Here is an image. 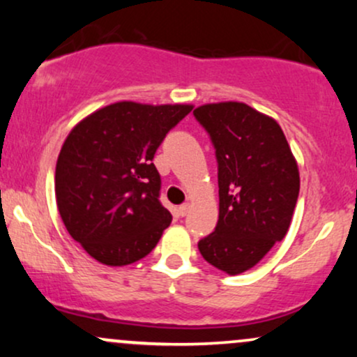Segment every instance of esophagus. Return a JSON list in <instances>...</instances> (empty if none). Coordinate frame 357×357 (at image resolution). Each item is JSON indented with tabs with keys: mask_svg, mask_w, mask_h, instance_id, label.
Wrapping results in <instances>:
<instances>
[{
	"mask_svg": "<svg viewBox=\"0 0 357 357\" xmlns=\"http://www.w3.org/2000/svg\"><path fill=\"white\" fill-rule=\"evenodd\" d=\"M188 213H190V204H181V206L178 208V215L179 216H186Z\"/></svg>",
	"mask_w": 357,
	"mask_h": 357,
	"instance_id": "obj_1",
	"label": "esophagus"
}]
</instances>
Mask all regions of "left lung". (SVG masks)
<instances>
[{"label": "left lung", "mask_w": 357, "mask_h": 357, "mask_svg": "<svg viewBox=\"0 0 357 357\" xmlns=\"http://www.w3.org/2000/svg\"><path fill=\"white\" fill-rule=\"evenodd\" d=\"M218 161L220 215L199 240L204 260L228 275L255 267L287 235L301 190L297 161L275 119L243 102L192 110Z\"/></svg>", "instance_id": "left-lung-1"}]
</instances>
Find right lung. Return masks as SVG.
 Segmentation results:
<instances>
[{
  "label": "right lung",
  "mask_w": 357,
  "mask_h": 357,
  "mask_svg": "<svg viewBox=\"0 0 357 357\" xmlns=\"http://www.w3.org/2000/svg\"><path fill=\"white\" fill-rule=\"evenodd\" d=\"M190 104L122 100L77 124L55 169L56 206L65 228L90 257L109 267L144 258L169 227L159 202L161 176L153 159Z\"/></svg>",
  "instance_id": "add662e5"
}]
</instances>
